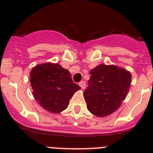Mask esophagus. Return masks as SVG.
Instances as JSON below:
<instances>
[{"label": "esophagus", "instance_id": "esophagus-1", "mask_svg": "<svg viewBox=\"0 0 153 153\" xmlns=\"http://www.w3.org/2000/svg\"><path fill=\"white\" fill-rule=\"evenodd\" d=\"M78 85L81 86V89H85V87H86V83H85V81H81V82H79V84H78Z\"/></svg>", "mask_w": 153, "mask_h": 153}]
</instances>
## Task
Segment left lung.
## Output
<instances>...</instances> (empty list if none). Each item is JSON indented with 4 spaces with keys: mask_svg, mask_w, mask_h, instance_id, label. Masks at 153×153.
I'll return each instance as SVG.
<instances>
[{
    "mask_svg": "<svg viewBox=\"0 0 153 153\" xmlns=\"http://www.w3.org/2000/svg\"><path fill=\"white\" fill-rule=\"evenodd\" d=\"M84 96L88 110L98 117L116 111L126 98L131 84L130 72L115 65L101 64L90 71Z\"/></svg>",
    "mask_w": 153,
    "mask_h": 153,
    "instance_id": "obj_1",
    "label": "left lung"
}]
</instances>
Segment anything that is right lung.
Instances as JSON below:
<instances>
[{"label":"right lung","mask_w":153,"mask_h":153,"mask_svg":"<svg viewBox=\"0 0 153 153\" xmlns=\"http://www.w3.org/2000/svg\"><path fill=\"white\" fill-rule=\"evenodd\" d=\"M30 84L35 99L52 113H59L67 109L74 93L81 89L73 83L67 69L52 63L34 67L30 72Z\"/></svg>","instance_id":"add662e5"}]
</instances>
